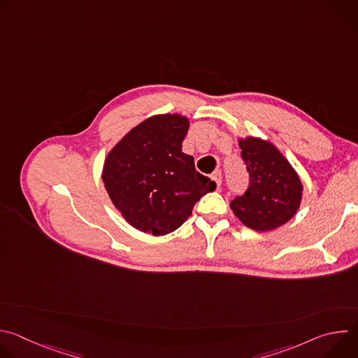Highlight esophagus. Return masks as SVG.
I'll use <instances>...</instances> for the list:
<instances>
[{
	"label": "esophagus",
	"instance_id": "esophagus-1",
	"mask_svg": "<svg viewBox=\"0 0 358 358\" xmlns=\"http://www.w3.org/2000/svg\"><path fill=\"white\" fill-rule=\"evenodd\" d=\"M213 180L217 182L218 187H221V184H222V174H221V171H215L213 174Z\"/></svg>",
	"mask_w": 358,
	"mask_h": 358
}]
</instances>
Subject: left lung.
Masks as SVG:
<instances>
[{
    "label": "left lung",
    "instance_id": "left-lung-1",
    "mask_svg": "<svg viewBox=\"0 0 358 358\" xmlns=\"http://www.w3.org/2000/svg\"><path fill=\"white\" fill-rule=\"evenodd\" d=\"M239 147L249 185L231 201V210L243 225L255 231L279 228L300 206L301 181L272 143L248 137L239 140Z\"/></svg>",
    "mask_w": 358,
    "mask_h": 358
}]
</instances>
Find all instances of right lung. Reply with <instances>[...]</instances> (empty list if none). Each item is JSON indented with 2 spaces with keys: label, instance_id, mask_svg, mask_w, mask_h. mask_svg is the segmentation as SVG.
<instances>
[{
  "label": "right lung",
  "instance_id": "obj_1",
  "mask_svg": "<svg viewBox=\"0 0 358 358\" xmlns=\"http://www.w3.org/2000/svg\"><path fill=\"white\" fill-rule=\"evenodd\" d=\"M188 120L152 116L130 130L108 155L103 181L115 207L134 228L166 235L181 227L196 201L217 188L181 151Z\"/></svg>",
  "mask_w": 358,
  "mask_h": 358
}]
</instances>
